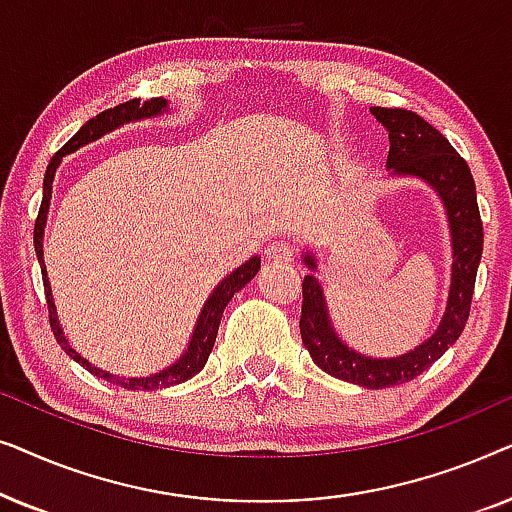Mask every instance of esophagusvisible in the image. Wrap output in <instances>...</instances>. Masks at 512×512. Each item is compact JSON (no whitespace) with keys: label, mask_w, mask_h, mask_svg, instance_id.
<instances>
[{"label":"esophagus","mask_w":512,"mask_h":512,"mask_svg":"<svg viewBox=\"0 0 512 512\" xmlns=\"http://www.w3.org/2000/svg\"><path fill=\"white\" fill-rule=\"evenodd\" d=\"M265 254H268V258H272V261H284V263H289L291 258L296 256V247H293V244L286 242V240H275V242L270 244Z\"/></svg>","instance_id":"1"}]
</instances>
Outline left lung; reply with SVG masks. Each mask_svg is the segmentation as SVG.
Wrapping results in <instances>:
<instances>
[{"mask_svg":"<svg viewBox=\"0 0 512 512\" xmlns=\"http://www.w3.org/2000/svg\"><path fill=\"white\" fill-rule=\"evenodd\" d=\"M370 111L389 130V170L429 181L443 198L454 256L447 310L438 331L417 349L396 359H370L356 354L335 335L321 286L312 275H307L303 279L300 335L312 361L324 373L366 389H387L415 380L459 340L471 312L475 275L482 256V221L475 181L466 160L433 125L408 109L370 107ZM305 263L310 270L317 268L310 254H305Z\"/></svg>","mask_w":512,"mask_h":512,"instance_id":"left-lung-1","label":"left lung"}]
</instances>
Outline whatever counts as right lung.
<instances>
[{"label": "right lung", "instance_id": "add662e5", "mask_svg": "<svg viewBox=\"0 0 512 512\" xmlns=\"http://www.w3.org/2000/svg\"><path fill=\"white\" fill-rule=\"evenodd\" d=\"M165 109H167V102L163 100V97H151V100H146V102H142V100H139V97H135V100H128V102L118 104V107L102 111V114H97L95 118H90L88 123H83L81 130L76 132V135L69 139V142L62 146V149L51 158V163H48V167H46V177H44V200H41L37 221H34V251H37L41 265H44V226H46L48 205H51L53 177H55V170H58L62 156H67V153L81 149L83 144L95 142V139H100L104 135V132L116 130L118 125L130 123V121H139V118L158 116V114H163ZM258 268H261V258H258V256L249 258L247 263L240 265V268H237L235 272H230V275L223 279L219 286H216L214 293H212V296H209V300L205 303V307H202L198 326H195L191 345H188L186 354L181 356V359L174 363V366L165 368L163 373H156V375H151V377H116V375H109V373H104V370H100V368L90 366V363L83 359V356L76 352V349L69 347V342L65 340V335H62V328L58 324V314H55L51 286H48V279H46V268L41 270V277H44L48 321H51L53 335H55V340H58V345L65 349V352L72 356L76 363H81V366L86 368L88 373L102 377V380L114 382V384H118V387L132 389V391H139V389H142V391H153V389L172 387V384H181V382L191 380L195 373H200V370L205 368V363L209 359V352H212V349H214L216 333H219V324H221L223 310H226V305L230 303V298H233L235 293L240 291L244 284L251 282V279L256 277Z\"/></svg>", "mask_w": 512, "mask_h": 512}]
</instances>
